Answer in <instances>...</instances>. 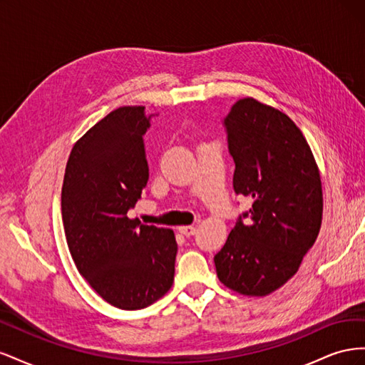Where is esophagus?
<instances>
[{"mask_svg":"<svg viewBox=\"0 0 365 365\" xmlns=\"http://www.w3.org/2000/svg\"><path fill=\"white\" fill-rule=\"evenodd\" d=\"M195 227L193 225H182V227H180L178 228V231H180V233L181 235H184V236H187V237H189V236H193L195 235Z\"/></svg>","mask_w":365,"mask_h":365,"instance_id":"esophagus-1","label":"esophagus"}]
</instances>
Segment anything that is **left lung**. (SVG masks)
<instances>
[{"mask_svg": "<svg viewBox=\"0 0 365 365\" xmlns=\"http://www.w3.org/2000/svg\"><path fill=\"white\" fill-rule=\"evenodd\" d=\"M236 195L252 200L216 256L219 280L242 295H268L298 271L323 217L319 170L302 130L256 98L237 101L224 120Z\"/></svg>", "mask_w": 365, "mask_h": 365, "instance_id": "1", "label": "left lung"}]
</instances>
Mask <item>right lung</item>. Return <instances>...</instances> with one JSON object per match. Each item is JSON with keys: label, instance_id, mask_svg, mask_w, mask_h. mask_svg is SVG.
<instances>
[{"label": "right lung", "instance_id": "add662e5", "mask_svg": "<svg viewBox=\"0 0 365 365\" xmlns=\"http://www.w3.org/2000/svg\"><path fill=\"white\" fill-rule=\"evenodd\" d=\"M145 106H121L76 141L62 185V222L77 271L105 302L148 307L172 288L170 228L129 219L149 180Z\"/></svg>", "mask_w": 365, "mask_h": 365}]
</instances>
